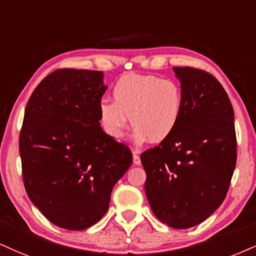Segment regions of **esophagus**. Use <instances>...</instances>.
Segmentation results:
<instances>
[{"mask_svg": "<svg viewBox=\"0 0 256 256\" xmlns=\"http://www.w3.org/2000/svg\"><path fill=\"white\" fill-rule=\"evenodd\" d=\"M133 162L135 164V165H140L141 164V159H140V156H138V152H133Z\"/></svg>", "mask_w": 256, "mask_h": 256, "instance_id": "34e87169", "label": "esophagus"}]
</instances>
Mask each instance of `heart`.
Returning <instances> with one entry per match:
<instances>
[{"label":"heart","instance_id":"heart-1","mask_svg":"<svg viewBox=\"0 0 256 256\" xmlns=\"http://www.w3.org/2000/svg\"><path fill=\"white\" fill-rule=\"evenodd\" d=\"M112 100L98 103L97 116L108 136L120 138L130 124L138 142L162 144L174 134L184 115V94L174 80L150 74H126L114 85Z\"/></svg>","mask_w":256,"mask_h":256}]
</instances>
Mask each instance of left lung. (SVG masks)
<instances>
[{"label": "left lung", "instance_id": "8db88e82", "mask_svg": "<svg viewBox=\"0 0 256 256\" xmlns=\"http://www.w3.org/2000/svg\"><path fill=\"white\" fill-rule=\"evenodd\" d=\"M184 94V115L168 140L141 154L147 200L168 226L203 222L224 200L236 165L234 110L209 72L173 68Z\"/></svg>", "mask_w": 256, "mask_h": 256}]
</instances>
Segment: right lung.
I'll return each mask as SVG.
<instances>
[{
    "label": "right lung",
    "mask_w": 256,
    "mask_h": 256,
    "mask_svg": "<svg viewBox=\"0 0 256 256\" xmlns=\"http://www.w3.org/2000/svg\"><path fill=\"white\" fill-rule=\"evenodd\" d=\"M103 72L58 68L28 100L18 138L22 179L53 224L94 226L109 208L114 185L133 162L130 150L103 132L97 109Z\"/></svg>",
    "instance_id": "obj_1"
}]
</instances>
